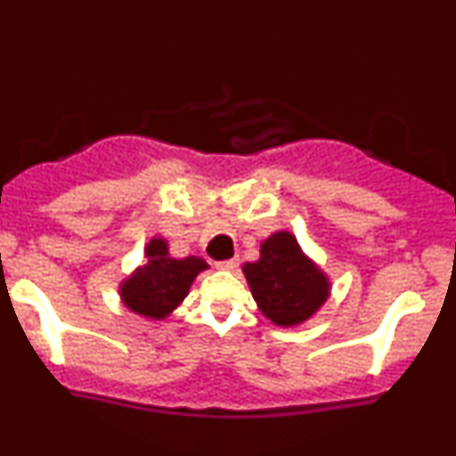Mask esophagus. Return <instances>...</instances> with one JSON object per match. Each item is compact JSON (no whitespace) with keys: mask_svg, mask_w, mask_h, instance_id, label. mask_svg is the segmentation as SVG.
Listing matches in <instances>:
<instances>
[{"mask_svg":"<svg viewBox=\"0 0 456 456\" xmlns=\"http://www.w3.org/2000/svg\"><path fill=\"white\" fill-rule=\"evenodd\" d=\"M216 268H218V271H236V268H238V257H232V260L216 262Z\"/></svg>","mask_w":456,"mask_h":456,"instance_id":"obj_1","label":"esophagus"}]
</instances>
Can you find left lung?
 <instances>
[{
	"label": "left lung",
	"mask_w": 456,
	"mask_h": 456,
	"mask_svg": "<svg viewBox=\"0 0 456 456\" xmlns=\"http://www.w3.org/2000/svg\"><path fill=\"white\" fill-rule=\"evenodd\" d=\"M257 308L275 325L304 323L323 305L330 281L289 232H277L260 247V260L242 266Z\"/></svg>",
	"instance_id": "obj_1"
}]
</instances>
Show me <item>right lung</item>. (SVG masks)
Wrapping results in <instances>:
<instances>
[{"label": "right lung", "instance_id": "1", "mask_svg": "<svg viewBox=\"0 0 456 456\" xmlns=\"http://www.w3.org/2000/svg\"><path fill=\"white\" fill-rule=\"evenodd\" d=\"M208 262L200 257L175 260L161 238H152L146 247V265L137 268L122 286L119 295L126 308L148 319H166L188 295L191 281Z\"/></svg>", "mask_w": 456, "mask_h": 456}]
</instances>
